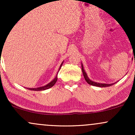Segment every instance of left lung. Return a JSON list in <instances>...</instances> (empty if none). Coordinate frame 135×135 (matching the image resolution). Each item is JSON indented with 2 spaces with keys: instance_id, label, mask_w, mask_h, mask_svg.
<instances>
[{
  "instance_id": "left-lung-1",
  "label": "left lung",
  "mask_w": 135,
  "mask_h": 135,
  "mask_svg": "<svg viewBox=\"0 0 135 135\" xmlns=\"http://www.w3.org/2000/svg\"><path fill=\"white\" fill-rule=\"evenodd\" d=\"M81 65H82V71H83L84 77V79H85V80H86V81L89 84L92 85V86H98V87L104 88V87H108V86H112V85L114 84H115V83H114V84H108L97 83H95V82L92 81V80H91L90 79H89L88 78V77L87 76V74H86V72H85L84 70L83 64H82Z\"/></svg>"
}]
</instances>
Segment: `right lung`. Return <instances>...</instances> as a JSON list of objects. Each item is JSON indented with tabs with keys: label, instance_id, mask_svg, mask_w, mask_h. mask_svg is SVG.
Instances as JSON below:
<instances>
[{
	"label": "right lung",
	"instance_id": "add662e5",
	"mask_svg": "<svg viewBox=\"0 0 135 135\" xmlns=\"http://www.w3.org/2000/svg\"><path fill=\"white\" fill-rule=\"evenodd\" d=\"M62 64H63V63H61V65H60V69H59L58 71H60V69H61V66H62ZM57 80H58V78H57V75H56L55 78L53 80H52L50 83H49L48 84L46 85V86H42V87L37 88H27V89H28L29 90H32V91H42V90H45V89H49V88L52 87V86L55 84V83H56Z\"/></svg>",
	"mask_w": 135,
	"mask_h": 135
}]
</instances>
